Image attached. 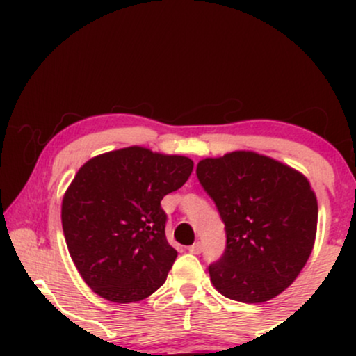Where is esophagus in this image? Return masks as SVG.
Returning a JSON list of instances; mask_svg holds the SVG:
<instances>
[{
  "label": "esophagus",
  "instance_id": "esophagus-1",
  "mask_svg": "<svg viewBox=\"0 0 356 356\" xmlns=\"http://www.w3.org/2000/svg\"><path fill=\"white\" fill-rule=\"evenodd\" d=\"M189 251L192 254H199V252L202 251V244L201 243H194L192 246H189Z\"/></svg>",
  "mask_w": 356,
  "mask_h": 356
}]
</instances>
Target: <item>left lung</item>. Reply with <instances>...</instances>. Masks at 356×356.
Masks as SVG:
<instances>
[{
	"label": "left lung",
	"mask_w": 356,
	"mask_h": 356,
	"mask_svg": "<svg viewBox=\"0 0 356 356\" xmlns=\"http://www.w3.org/2000/svg\"><path fill=\"white\" fill-rule=\"evenodd\" d=\"M226 226V249L209 266L220 295L263 303L296 280L313 251L316 195L308 179L256 152L204 159L195 169Z\"/></svg>",
	"instance_id": "1"
}]
</instances>
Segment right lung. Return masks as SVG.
<instances>
[{"label": "right lung", "mask_w": 356, "mask_h": 356, "mask_svg": "<svg viewBox=\"0 0 356 356\" xmlns=\"http://www.w3.org/2000/svg\"><path fill=\"white\" fill-rule=\"evenodd\" d=\"M194 162L184 155L127 147L80 167L61 202L73 263L97 295L134 303L165 283L177 251L167 243L161 201L186 184Z\"/></svg>", "instance_id": "right-lung-1"}]
</instances>
